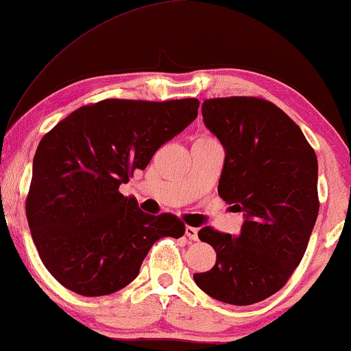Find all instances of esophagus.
<instances>
[{"instance_id":"1","label":"esophagus","mask_w":351,"mask_h":351,"mask_svg":"<svg viewBox=\"0 0 351 351\" xmlns=\"http://www.w3.org/2000/svg\"><path fill=\"white\" fill-rule=\"evenodd\" d=\"M185 234L190 239H193V241H196V239H198V228L189 227V225H186V227H185Z\"/></svg>"}]
</instances>
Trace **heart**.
Segmentation results:
<instances>
[{"instance_id":"b5f03b06","label":"heart","mask_w":351,"mask_h":351,"mask_svg":"<svg viewBox=\"0 0 351 351\" xmlns=\"http://www.w3.org/2000/svg\"><path fill=\"white\" fill-rule=\"evenodd\" d=\"M201 138H208V137H201Z\"/></svg>"}]
</instances>
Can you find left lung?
Returning a JSON list of instances; mask_svg holds the SVG:
<instances>
[{
    "label": "left lung",
    "instance_id": "obj_1",
    "mask_svg": "<svg viewBox=\"0 0 351 351\" xmlns=\"http://www.w3.org/2000/svg\"><path fill=\"white\" fill-rule=\"evenodd\" d=\"M201 112L225 148L219 195L244 222L237 237L199 230L217 261L193 280L215 300L252 305L280 291L304 257L319 210L318 160L300 128L265 99H206Z\"/></svg>",
    "mask_w": 351,
    "mask_h": 351
}]
</instances>
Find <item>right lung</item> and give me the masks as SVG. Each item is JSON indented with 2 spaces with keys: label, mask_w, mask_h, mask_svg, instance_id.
<instances>
[{
  "label": "right lung",
  "mask_w": 351,
  "mask_h": 351,
  "mask_svg": "<svg viewBox=\"0 0 351 351\" xmlns=\"http://www.w3.org/2000/svg\"><path fill=\"white\" fill-rule=\"evenodd\" d=\"M198 99H107L84 105L41 138L25 213L47 271L86 297L113 294L136 280L160 238H180L172 214L150 215L119 193L162 143L198 117Z\"/></svg>",
  "instance_id": "right-lung-1"
}]
</instances>
